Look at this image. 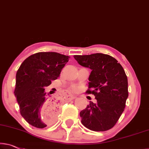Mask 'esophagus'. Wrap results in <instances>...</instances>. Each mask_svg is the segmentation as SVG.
I'll return each mask as SVG.
<instances>
[{
    "label": "esophagus",
    "instance_id": "1",
    "mask_svg": "<svg viewBox=\"0 0 149 149\" xmlns=\"http://www.w3.org/2000/svg\"><path fill=\"white\" fill-rule=\"evenodd\" d=\"M66 96H67V98L68 99V100H74V99H75V97H76L75 96L72 95H70L69 93H68L67 95H66Z\"/></svg>",
    "mask_w": 149,
    "mask_h": 149
}]
</instances>
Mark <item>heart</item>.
<instances>
[{"instance_id":"obj_1","label":"heart","mask_w":149,"mask_h":149,"mask_svg":"<svg viewBox=\"0 0 149 149\" xmlns=\"http://www.w3.org/2000/svg\"><path fill=\"white\" fill-rule=\"evenodd\" d=\"M73 90H74V91H76V90H77V88H76V87L73 88Z\"/></svg>"}]
</instances>
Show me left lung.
Returning a JSON list of instances; mask_svg holds the SVG:
<instances>
[{"instance_id": "8db88e82", "label": "left lung", "mask_w": 149, "mask_h": 149, "mask_svg": "<svg viewBox=\"0 0 149 149\" xmlns=\"http://www.w3.org/2000/svg\"><path fill=\"white\" fill-rule=\"evenodd\" d=\"M74 58L80 65L91 70L87 93L93 94L97 100L96 103L90 101L80 112L81 123L91 130H109L124 111L128 97L124 68L117 60L104 54L75 55Z\"/></svg>"}]
</instances>
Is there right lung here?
I'll use <instances>...</instances> for the list:
<instances>
[{"mask_svg":"<svg viewBox=\"0 0 149 149\" xmlns=\"http://www.w3.org/2000/svg\"><path fill=\"white\" fill-rule=\"evenodd\" d=\"M70 58L54 52H38L25 59L17 70L14 94L21 115L31 126L43 128L55 121L58 103L47 96L44 88L58 78Z\"/></svg>","mask_w":149,"mask_h":149,"instance_id":"1","label":"right lung"}]
</instances>
